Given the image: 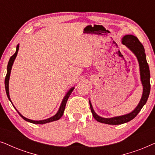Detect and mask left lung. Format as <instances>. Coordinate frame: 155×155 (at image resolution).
<instances>
[{
	"mask_svg": "<svg viewBox=\"0 0 155 155\" xmlns=\"http://www.w3.org/2000/svg\"><path fill=\"white\" fill-rule=\"evenodd\" d=\"M121 43L134 54L137 59V61H138L140 67V81L143 88V94H142L140 101L139 104L135 108L134 110H133L130 113L124 114V115L114 116V117L111 118H104L97 115L95 113L94 109H93L90 100L89 101L93 117L97 121L102 123V124L109 125H119L129 122L130 120H133L137 115V114L140 111L142 108L143 107V106L147 102L148 97H149L150 92V68L147 62V60H146L145 48H144L143 44L140 42L138 39L136 37H135V36L132 35H127L124 36V37L121 39Z\"/></svg>",
	"mask_w": 155,
	"mask_h": 155,
	"instance_id": "obj_1",
	"label": "left lung"
}]
</instances>
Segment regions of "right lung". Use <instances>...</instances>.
<instances>
[{
  "label": "right lung",
  "instance_id": "right-lung-1",
  "mask_svg": "<svg viewBox=\"0 0 155 155\" xmlns=\"http://www.w3.org/2000/svg\"><path fill=\"white\" fill-rule=\"evenodd\" d=\"M19 47H20V44H18V46H17V47H16V51H15V54L12 55L11 57H10V60H9V62H8V64L7 74H6L5 79V87L6 94H7V96H8V99H9V100L10 101V102H11V103H12V101H11V99H10V94H9V80H10V73H11V70H12V65H13L15 59L16 58L17 55H18ZM74 89H75V87H71L68 91V92L66 93V94H65L64 97H63V100H62V102H61V104L60 107H59V109L58 110V111H57V113L55 114L54 116H51V117H50V118H46V119H44V120H34L29 119V118H27L26 117H25V116H23L22 114H21L20 112L18 111V110H17L16 108L15 107V106L12 104V106H13V107L15 108V109H16V111H18V113L19 114V115H20L21 117L23 118V119L26 120V121L29 122V123H31V124H47V123L55 121V120H57L60 119V118H61V116H63V112H64V110H65V105H66V102H67L68 99L70 95L71 94V93L73 91Z\"/></svg>",
  "mask_w": 155,
  "mask_h": 155
}]
</instances>
